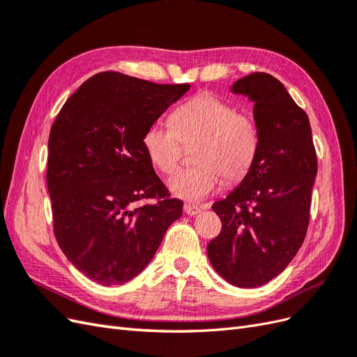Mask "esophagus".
<instances>
[{
    "label": "esophagus",
    "mask_w": 357,
    "mask_h": 357,
    "mask_svg": "<svg viewBox=\"0 0 357 357\" xmlns=\"http://www.w3.org/2000/svg\"><path fill=\"white\" fill-rule=\"evenodd\" d=\"M185 213L189 215H197L198 213H201V207H197L193 204H185Z\"/></svg>",
    "instance_id": "1"
}]
</instances>
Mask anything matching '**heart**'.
I'll use <instances>...</instances> for the list:
<instances>
[{
    "instance_id": "1",
    "label": "heart",
    "mask_w": 357,
    "mask_h": 357,
    "mask_svg": "<svg viewBox=\"0 0 357 357\" xmlns=\"http://www.w3.org/2000/svg\"><path fill=\"white\" fill-rule=\"evenodd\" d=\"M259 129L252 116L211 92H202L183 102L171 114V126L152 123L143 144L152 164L172 174L183 158V146L197 144V167L178 171L168 180L177 198L199 202L220 186L244 178L259 152Z\"/></svg>"
}]
</instances>
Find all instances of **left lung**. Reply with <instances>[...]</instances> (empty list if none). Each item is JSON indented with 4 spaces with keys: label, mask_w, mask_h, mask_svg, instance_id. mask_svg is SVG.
<instances>
[{
    "label": "left lung",
    "mask_w": 357,
    "mask_h": 357,
    "mask_svg": "<svg viewBox=\"0 0 357 357\" xmlns=\"http://www.w3.org/2000/svg\"><path fill=\"white\" fill-rule=\"evenodd\" d=\"M231 91L255 102L259 152L248 174L213 204L222 231L207 245L213 268L236 287H257L284 271L304 243L317 155L307 113L271 74L253 73Z\"/></svg>",
    "instance_id": "left-lung-1"
}]
</instances>
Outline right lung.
I'll list each match as a JSON object with an SVG mask.
<instances>
[{
    "instance_id": "right-lung-1",
    "label": "right lung",
    "mask_w": 357,
    "mask_h": 357,
    "mask_svg": "<svg viewBox=\"0 0 357 357\" xmlns=\"http://www.w3.org/2000/svg\"><path fill=\"white\" fill-rule=\"evenodd\" d=\"M189 88L100 73L53 122L46 174L53 234L92 282L116 286L138 275L180 219L183 202L158 177L143 137Z\"/></svg>"
}]
</instances>
